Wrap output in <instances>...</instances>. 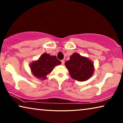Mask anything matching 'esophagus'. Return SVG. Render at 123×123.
<instances>
[{
    "label": "esophagus",
    "instance_id": "obj_1",
    "mask_svg": "<svg viewBox=\"0 0 123 123\" xmlns=\"http://www.w3.org/2000/svg\"><path fill=\"white\" fill-rule=\"evenodd\" d=\"M61 62H62V65H64V60H62Z\"/></svg>",
    "mask_w": 123,
    "mask_h": 123
}]
</instances>
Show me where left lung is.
I'll return each instance as SVG.
<instances>
[{
	"mask_svg": "<svg viewBox=\"0 0 123 123\" xmlns=\"http://www.w3.org/2000/svg\"><path fill=\"white\" fill-rule=\"evenodd\" d=\"M70 77L78 81L88 80L93 74V64L88 58L82 56L78 53H74L70 59L65 62Z\"/></svg>",
	"mask_w": 123,
	"mask_h": 123,
	"instance_id": "obj_1",
	"label": "left lung"
}]
</instances>
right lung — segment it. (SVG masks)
Returning <instances> with one entry per match:
<instances>
[{
    "label": "right lung",
    "instance_id": "obj_1",
    "mask_svg": "<svg viewBox=\"0 0 123 123\" xmlns=\"http://www.w3.org/2000/svg\"><path fill=\"white\" fill-rule=\"evenodd\" d=\"M62 62L56 56H51L46 53L43 54L37 61L32 62L30 64L31 72L35 77L45 80L56 65L61 64Z\"/></svg>",
    "mask_w": 123,
    "mask_h": 123
}]
</instances>
